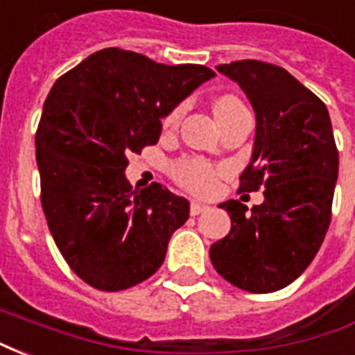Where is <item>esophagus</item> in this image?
I'll list each match as a JSON object with an SVG mask.
<instances>
[{"label": "esophagus", "instance_id": "obj_1", "mask_svg": "<svg viewBox=\"0 0 355 355\" xmlns=\"http://www.w3.org/2000/svg\"><path fill=\"white\" fill-rule=\"evenodd\" d=\"M207 205H203V203H200V201H192V205H190V213H192L193 216L200 215V213H203V211H207Z\"/></svg>", "mask_w": 355, "mask_h": 355}]
</instances>
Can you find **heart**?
Masks as SVG:
<instances>
[{"mask_svg":"<svg viewBox=\"0 0 355 355\" xmlns=\"http://www.w3.org/2000/svg\"><path fill=\"white\" fill-rule=\"evenodd\" d=\"M241 106H243V102L239 101L238 96L220 94L213 102V112H215V117H220L224 114H228V112L241 108ZM180 114H182L180 106L173 110L169 116L165 117V127L177 125ZM173 175L178 180V184L184 186L186 190H190L193 193H209L213 192V188H215L218 171L213 165H209L207 162H201V159H182V162L175 163Z\"/></svg>","mask_w":355,"mask_h":355,"instance_id":"obj_1","label":"heart"}]
</instances>
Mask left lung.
Returning a JSON list of instances; mask_svg holds the SVG:
<instances>
[{
  "label": "left lung",
  "instance_id": "1",
  "mask_svg": "<svg viewBox=\"0 0 355 355\" xmlns=\"http://www.w3.org/2000/svg\"><path fill=\"white\" fill-rule=\"evenodd\" d=\"M216 70L243 89L257 116L251 162L238 192L264 188L251 211L230 200L228 236L209 257L226 282L249 293H274L297 279L320 251L331 224L338 177L327 106L285 68L236 60Z\"/></svg>",
  "mask_w": 355,
  "mask_h": 355
}]
</instances>
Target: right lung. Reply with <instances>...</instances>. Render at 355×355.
Instances as JSON below:
<instances>
[{
  "label": "right lung",
  "instance_id": "obj_1",
  "mask_svg": "<svg viewBox=\"0 0 355 355\" xmlns=\"http://www.w3.org/2000/svg\"><path fill=\"white\" fill-rule=\"evenodd\" d=\"M211 78L207 66L108 47L55 81L35 132L43 213L68 266L94 289H129L155 274L188 220V200L157 182L131 192L125 167Z\"/></svg>",
  "mask_w": 355,
  "mask_h": 355
}]
</instances>
